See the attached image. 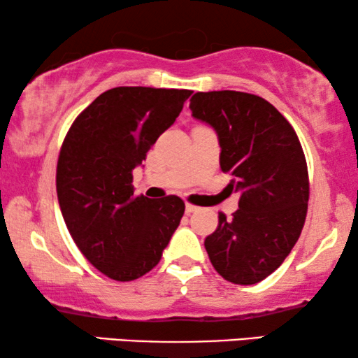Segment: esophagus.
Segmentation results:
<instances>
[{"instance_id": "obj_1", "label": "esophagus", "mask_w": 358, "mask_h": 358, "mask_svg": "<svg viewBox=\"0 0 358 358\" xmlns=\"http://www.w3.org/2000/svg\"><path fill=\"white\" fill-rule=\"evenodd\" d=\"M195 212H199V207H195V205H190V203H185V213L192 215Z\"/></svg>"}]
</instances>
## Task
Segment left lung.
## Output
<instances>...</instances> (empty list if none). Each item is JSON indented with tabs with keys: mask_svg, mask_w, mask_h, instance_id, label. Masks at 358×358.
<instances>
[{
	"mask_svg": "<svg viewBox=\"0 0 358 358\" xmlns=\"http://www.w3.org/2000/svg\"><path fill=\"white\" fill-rule=\"evenodd\" d=\"M189 107L217 134L220 168L239 194V210L233 220L220 213L205 249L224 280L254 285L280 267L305 224L310 184L300 140L271 102L248 92H197Z\"/></svg>",
	"mask_w": 358,
	"mask_h": 358,
	"instance_id": "left-lung-1",
	"label": "left lung"
}]
</instances>
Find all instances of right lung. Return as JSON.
<instances>
[{"label": "right lung", "mask_w": 358, "mask_h": 358, "mask_svg": "<svg viewBox=\"0 0 358 358\" xmlns=\"http://www.w3.org/2000/svg\"><path fill=\"white\" fill-rule=\"evenodd\" d=\"M192 91L120 86L73 122L57 166V195L73 241L104 275L135 280L163 256L185 205L134 195L135 168L176 122Z\"/></svg>", "instance_id": "right-lung-1"}]
</instances>
